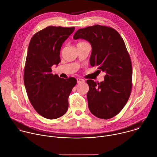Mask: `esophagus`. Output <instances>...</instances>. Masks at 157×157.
<instances>
[{
	"label": "esophagus",
	"mask_w": 157,
	"mask_h": 157,
	"mask_svg": "<svg viewBox=\"0 0 157 157\" xmlns=\"http://www.w3.org/2000/svg\"><path fill=\"white\" fill-rule=\"evenodd\" d=\"M77 82L78 83H81V82H85V80H83V79H81V78H77Z\"/></svg>",
	"instance_id": "esophagus-1"
}]
</instances>
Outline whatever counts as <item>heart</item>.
I'll return each instance as SVG.
<instances>
[{"label": "heart", "mask_w": 157, "mask_h": 157, "mask_svg": "<svg viewBox=\"0 0 157 157\" xmlns=\"http://www.w3.org/2000/svg\"><path fill=\"white\" fill-rule=\"evenodd\" d=\"M80 43H81V42H80Z\"/></svg>", "instance_id": "b5f03b06"}]
</instances>
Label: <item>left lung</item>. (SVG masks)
Wrapping results in <instances>:
<instances>
[{
    "label": "left lung",
    "mask_w": 157,
    "mask_h": 157,
    "mask_svg": "<svg viewBox=\"0 0 157 157\" xmlns=\"http://www.w3.org/2000/svg\"><path fill=\"white\" fill-rule=\"evenodd\" d=\"M73 38L90 43V65L105 73L103 82L86 81L90 112L102 119L115 117L126 105L132 88L131 61L123 39L114 29L98 25L78 29Z\"/></svg>",
    "instance_id": "left-lung-1"
}]
</instances>
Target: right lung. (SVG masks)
<instances>
[{"label":"right lung","mask_w":157,"mask_h":157,"mask_svg":"<svg viewBox=\"0 0 157 157\" xmlns=\"http://www.w3.org/2000/svg\"><path fill=\"white\" fill-rule=\"evenodd\" d=\"M74 29L50 26L35 34L29 42L24 83L33 107L48 119H56L66 113L68 98L77 83L74 77L64 79L52 74V67L61 62L62 44Z\"/></svg>","instance_id":"add662e5"}]
</instances>
